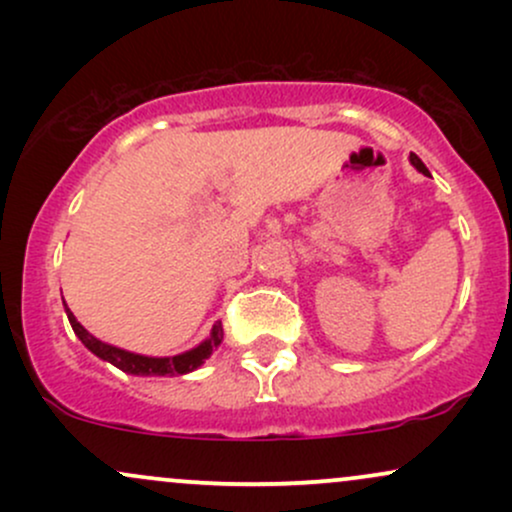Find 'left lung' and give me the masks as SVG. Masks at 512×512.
Instances as JSON below:
<instances>
[{"label":"left lung","instance_id":"left-lung-1","mask_svg":"<svg viewBox=\"0 0 512 512\" xmlns=\"http://www.w3.org/2000/svg\"><path fill=\"white\" fill-rule=\"evenodd\" d=\"M409 161H411V166H414L416 170H419V173H424V175H431V173H428V168L424 166V161H421V158L416 156V154H411V156H409Z\"/></svg>","mask_w":512,"mask_h":512}]
</instances>
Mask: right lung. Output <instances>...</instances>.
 I'll return each instance as SVG.
<instances>
[{"instance_id": "obj_1", "label": "right lung", "mask_w": 512, "mask_h": 512, "mask_svg": "<svg viewBox=\"0 0 512 512\" xmlns=\"http://www.w3.org/2000/svg\"><path fill=\"white\" fill-rule=\"evenodd\" d=\"M64 310H67L69 325H72L76 337L81 339V344H84L91 354L103 358V361L113 363L115 368H120L122 373H129V375H185V373H192V370H197L204 361H207V358L211 356V351H214L223 339L221 322H216V325L211 327L209 339H204L202 344L195 346V349L185 351V354L161 356V358L142 356V354H132V351L117 349V346L101 342V339L93 337L91 332H86V327L81 325V322H76L72 310L69 308H64Z\"/></svg>"}]
</instances>
